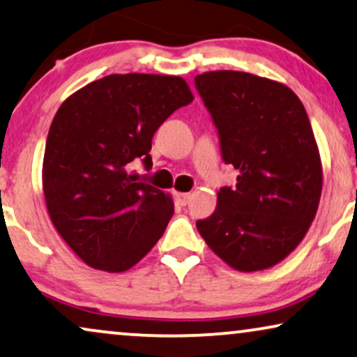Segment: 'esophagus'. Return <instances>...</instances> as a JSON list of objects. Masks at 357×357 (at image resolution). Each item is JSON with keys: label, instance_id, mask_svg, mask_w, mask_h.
I'll return each instance as SVG.
<instances>
[{"label": "esophagus", "instance_id": "obj_1", "mask_svg": "<svg viewBox=\"0 0 357 357\" xmlns=\"http://www.w3.org/2000/svg\"><path fill=\"white\" fill-rule=\"evenodd\" d=\"M174 199L176 202L179 204V206H186L189 202V199H191V194L189 192H174Z\"/></svg>", "mask_w": 357, "mask_h": 357}]
</instances>
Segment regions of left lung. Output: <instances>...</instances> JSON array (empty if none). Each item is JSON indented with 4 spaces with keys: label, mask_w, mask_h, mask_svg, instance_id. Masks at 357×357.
<instances>
[{
    "label": "left lung",
    "mask_w": 357,
    "mask_h": 357,
    "mask_svg": "<svg viewBox=\"0 0 357 357\" xmlns=\"http://www.w3.org/2000/svg\"><path fill=\"white\" fill-rule=\"evenodd\" d=\"M220 140L238 171L197 230L218 258L243 273L282 261L301 243L321 196V161L301 99L273 79L243 71L194 78Z\"/></svg>",
    "instance_id": "8db88e82"
}]
</instances>
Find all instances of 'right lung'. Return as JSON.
<instances>
[{
  "label": "right lung",
  "instance_id": "right-lung-1",
  "mask_svg": "<svg viewBox=\"0 0 357 357\" xmlns=\"http://www.w3.org/2000/svg\"><path fill=\"white\" fill-rule=\"evenodd\" d=\"M192 99L179 76L109 75L56 111L42 168L47 211L88 266L122 273L165 234L173 201L129 169L137 158L151 168L155 132Z\"/></svg>",
  "mask_w": 357,
  "mask_h": 357
}]
</instances>
